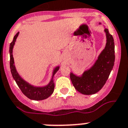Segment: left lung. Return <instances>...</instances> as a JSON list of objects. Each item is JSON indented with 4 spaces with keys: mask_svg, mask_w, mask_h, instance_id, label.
I'll list each match as a JSON object with an SVG mask.
<instances>
[{
    "mask_svg": "<svg viewBox=\"0 0 128 128\" xmlns=\"http://www.w3.org/2000/svg\"><path fill=\"white\" fill-rule=\"evenodd\" d=\"M100 24V23H99ZM106 44L98 56L95 64L82 73L76 76L70 73V78L76 90L84 95H93L97 93L106 84L115 62L114 40L108 29H104Z\"/></svg>",
    "mask_w": 128,
    "mask_h": 128,
    "instance_id": "left-lung-1",
    "label": "left lung"
}]
</instances>
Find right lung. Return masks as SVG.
Wrapping results in <instances>:
<instances>
[{
  "label": "right lung",
  "instance_id": "1",
  "mask_svg": "<svg viewBox=\"0 0 128 128\" xmlns=\"http://www.w3.org/2000/svg\"><path fill=\"white\" fill-rule=\"evenodd\" d=\"M19 34V32H18L15 35L13 40L10 44V70L11 73L13 78L16 82L18 86L20 89V90L23 93L24 95L27 96L31 100H42L46 99L53 93L54 88H55V84L53 82V77L55 73L59 70L60 66H56L53 72V75L50 82L48 85L43 86V87H36L33 85H31L26 81L24 80L19 75V74L16 72L15 68V66L14 64V59L13 56V46L15 45L16 42V39L18 35Z\"/></svg>",
  "mask_w": 128,
  "mask_h": 128
}]
</instances>
